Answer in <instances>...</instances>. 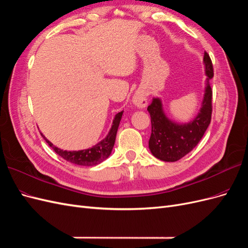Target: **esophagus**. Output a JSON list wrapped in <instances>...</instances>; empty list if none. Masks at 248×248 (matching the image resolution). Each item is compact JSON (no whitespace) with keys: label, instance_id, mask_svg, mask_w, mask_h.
Returning a JSON list of instances; mask_svg holds the SVG:
<instances>
[{"label":"esophagus","instance_id":"1","mask_svg":"<svg viewBox=\"0 0 248 248\" xmlns=\"http://www.w3.org/2000/svg\"><path fill=\"white\" fill-rule=\"evenodd\" d=\"M133 104L138 108H144L147 105V94L143 91H137L133 95Z\"/></svg>","mask_w":248,"mask_h":248}]
</instances>
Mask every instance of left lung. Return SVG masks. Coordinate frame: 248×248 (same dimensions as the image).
Wrapping results in <instances>:
<instances>
[{
    "label": "left lung",
    "instance_id": "obj_1",
    "mask_svg": "<svg viewBox=\"0 0 248 248\" xmlns=\"http://www.w3.org/2000/svg\"><path fill=\"white\" fill-rule=\"evenodd\" d=\"M206 86L204 98L198 115L186 124L171 121L165 114L162 100L154 98L147 110L151 118V135L148 142L150 153L164 162H176L190 153L202 139L211 122L212 91L210 80L213 77L212 62L204 53Z\"/></svg>",
    "mask_w": 248,
    "mask_h": 248
}]
</instances>
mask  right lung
<instances>
[{
	"instance_id": "add662e5",
	"label": "right lung",
	"mask_w": 248,
	"mask_h": 248,
	"mask_svg": "<svg viewBox=\"0 0 248 248\" xmlns=\"http://www.w3.org/2000/svg\"><path fill=\"white\" fill-rule=\"evenodd\" d=\"M124 111H121L118 112L112 123V126L108 133V135L104 138L102 141H100L98 144H95L94 146L83 149V150H73V151H68V150H62L57 146H54L52 143L47 140L45 136L43 134L42 137L44 140L48 143V145L57 153L60 156H62L63 159L66 161L79 165V166H95L100 163H102L111 155V151L113 149L114 143H115V138H116V134H117V129L119 123H121V119L123 116Z\"/></svg>"
}]
</instances>
